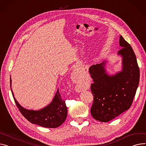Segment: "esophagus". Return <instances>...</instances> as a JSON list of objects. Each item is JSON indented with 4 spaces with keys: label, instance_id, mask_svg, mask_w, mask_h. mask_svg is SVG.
<instances>
[{
    "label": "esophagus",
    "instance_id": "34e87169",
    "mask_svg": "<svg viewBox=\"0 0 146 146\" xmlns=\"http://www.w3.org/2000/svg\"><path fill=\"white\" fill-rule=\"evenodd\" d=\"M76 73H77V72H76V71H74V72H73L72 76V80H73V79H75V77H76V75L77 76ZM76 91H77V92H80V90H79V89H76Z\"/></svg>",
    "mask_w": 146,
    "mask_h": 146
}]
</instances>
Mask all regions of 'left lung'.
<instances>
[{
  "label": "left lung",
  "mask_w": 146,
  "mask_h": 146,
  "mask_svg": "<svg viewBox=\"0 0 146 146\" xmlns=\"http://www.w3.org/2000/svg\"><path fill=\"white\" fill-rule=\"evenodd\" d=\"M119 45L122 47L117 53L122 58L121 71L108 74V61L89 68L94 82L91 84L94 97L91 114L101 122H108L129 109L139 84L140 70L131 46L121 36Z\"/></svg>",
  "instance_id": "obj_1"
}]
</instances>
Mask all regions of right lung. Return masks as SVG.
<instances>
[{
	"instance_id": "obj_1",
	"label": "right lung",
	"mask_w": 146,
	"mask_h": 146,
	"mask_svg": "<svg viewBox=\"0 0 146 146\" xmlns=\"http://www.w3.org/2000/svg\"><path fill=\"white\" fill-rule=\"evenodd\" d=\"M10 84L17 108L29 121L46 128H56L64 123L67 117V108L65 101L62 99L59 93V89L49 104L38 110H33L23 108L15 99L11 87V77H10Z\"/></svg>"
}]
</instances>
